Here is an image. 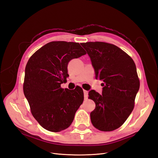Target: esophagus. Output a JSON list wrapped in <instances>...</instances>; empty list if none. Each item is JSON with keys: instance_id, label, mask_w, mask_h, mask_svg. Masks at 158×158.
<instances>
[{"instance_id": "esophagus-1", "label": "esophagus", "mask_w": 158, "mask_h": 158, "mask_svg": "<svg viewBox=\"0 0 158 158\" xmlns=\"http://www.w3.org/2000/svg\"><path fill=\"white\" fill-rule=\"evenodd\" d=\"M84 99H88V92L86 90L84 89Z\"/></svg>"}]
</instances>
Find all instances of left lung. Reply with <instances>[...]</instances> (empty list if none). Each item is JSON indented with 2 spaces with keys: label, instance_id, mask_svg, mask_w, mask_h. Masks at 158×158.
I'll return each instance as SVG.
<instances>
[{
  "label": "left lung",
  "instance_id": "8db88e82",
  "mask_svg": "<svg viewBox=\"0 0 158 158\" xmlns=\"http://www.w3.org/2000/svg\"><path fill=\"white\" fill-rule=\"evenodd\" d=\"M86 50L95 70V78L102 80L103 91L89 92L95 103L90 113L94 127L104 132L123 125L132 113L140 88L135 62L117 46L106 42L81 44Z\"/></svg>",
  "mask_w": 158,
  "mask_h": 158
}]
</instances>
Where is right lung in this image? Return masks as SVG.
<instances>
[{
	"label": "right lung",
	"mask_w": 158,
	"mask_h": 158,
	"mask_svg": "<svg viewBox=\"0 0 158 158\" xmlns=\"http://www.w3.org/2000/svg\"><path fill=\"white\" fill-rule=\"evenodd\" d=\"M86 54L78 43L51 41L33 53L26 69L23 94L32 115L51 132H60L73 123L84 101L83 89L62 88L69 77V61Z\"/></svg>",
	"instance_id": "obj_1"
}]
</instances>
